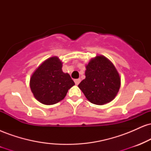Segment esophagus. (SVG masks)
<instances>
[{
    "mask_svg": "<svg viewBox=\"0 0 151 151\" xmlns=\"http://www.w3.org/2000/svg\"><path fill=\"white\" fill-rule=\"evenodd\" d=\"M81 79H74V83H75L76 85H78V84L80 83Z\"/></svg>",
    "mask_w": 151,
    "mask_h": 151,
    "instance_id": "34e87169",
    "label": "esophagus"
}]
</instances>
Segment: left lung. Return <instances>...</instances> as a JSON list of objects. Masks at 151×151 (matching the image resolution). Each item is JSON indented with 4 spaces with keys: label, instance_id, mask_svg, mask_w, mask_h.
<instances>
[{
    "label": "left lung",
    "instance_id": "left-lung-1",
    "mask_svg": "<svg viewBox=\"0 0 151 151\" xmlns=\"http://www.w3.org/2000/svg\"><path fill=\"white\" fill-rule=\"evenodd\" d=\"M86 78L78 85L91 103L104 105L114 99L121 86L119 72L109 59L96 55L86 65Z\"/></svg>",
    "mask_w": 151,
    "mask_h": 151
}]
</instances>
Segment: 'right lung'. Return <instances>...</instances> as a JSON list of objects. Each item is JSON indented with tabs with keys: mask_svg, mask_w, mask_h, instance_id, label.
Masks as SVG:
<instances>
[{
	"mask_svg": "<svg viewBox=\"0 0 151 151\" xmlns=\"http://www.w3.org/2000/svg\"><path fill=\"white\" fill-rule=\"evenodd\" d=\"M62 62L58 57L47 59L36 69L30 79L35 98L45 105H52L64 99L74 85L68 73L62 70Z\"/></svg>",
	"mask_w": 151,
	"mask_h": 151,
	"instance_id": "add662e5",
	"label": "right lung"
}]
</instances>
